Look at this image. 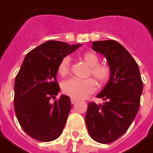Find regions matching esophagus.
I'll return each mask as SVG.
<instances>
[{"mask_svg": "<svg viewBox=\"0 0 153 153\" xmlns=\"http://www.w3.org/2000/svg\"><path fill=\"white\" fill-rule=\"evenodd\" d=\"M70 101H71V103H72V104H74V103H75V102L78 101V99H74V98H71V99H70Z\"/></svg>", "mask_w": 153, "mask_h": 153, "instance_id": "34e87169", "label": "esophagus"}]
</instances>
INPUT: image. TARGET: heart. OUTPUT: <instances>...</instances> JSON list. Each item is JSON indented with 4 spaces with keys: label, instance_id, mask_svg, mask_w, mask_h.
Listing matches in <instances>:
<instances>
[{
    "label": "heart",
    "instance_id": "obj_1",
    "mask_svg": "<svg viewBox=\"0 0 153 153\" xmlns=\"http://www.w3.org/2000/svg\"><path fill=\"white\" fill-rule=\"evenodd\" d=\"M80 59L89 67L88 75H92L100 84H104L111 76V69L108 65L99 64V58L94 52L86 51L80 54ZM71 59L66 56L61 59L58 65V74L61 77L68 75L70 71ZM62 90L65 94L74 99H84L92 94L96 90V84L93 79H70L64 82Z\"/></svg>",
    "mask_w": 153,
    "mask_h": 153
}]
</instances>
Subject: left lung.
I'll return each instance as SVG.
<instances>
[{
  "label": "left lung",
  "instance_id": "obj_1",
  "mask_svg": "<svg viewBox=\"0 0 153 153\" xmlns=\"http://www.w3.org/2000/svg\"><path fill=\"white\" fill-rule=\"evenodd\" d=\"M92 44V49L107 59L111 76L97 95L104 102L88 103L85 123L93 139L100 143H110L123 136L134 120L143 84L137 62L121 44L115 40Z\"/></svg>",
  "mask_w": 153,
  "mask_h": 153
}]
</instances>
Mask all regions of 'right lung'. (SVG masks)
I'll return each mask as SVG.
<instances>
[{
	"label": "right lung",
	"mask_w": 153,
	"mask_h": 153,
	"mask_svg": "<svg viewBox=\"0 0 153 153\" xmlns=\"http://www.w3.org/2000/svg\"><path fill=\"white\" fill-rule=\"evenodd\" d=\"M81 45L49 40L25 55L15 79L14 108L22 129L32 138L51 142L61 134L71 109L70 99L61 95L53 104L50 101L59 92V62Z\"/></svg>",
	"instance_id": "add662e5"
}]
</instances>
